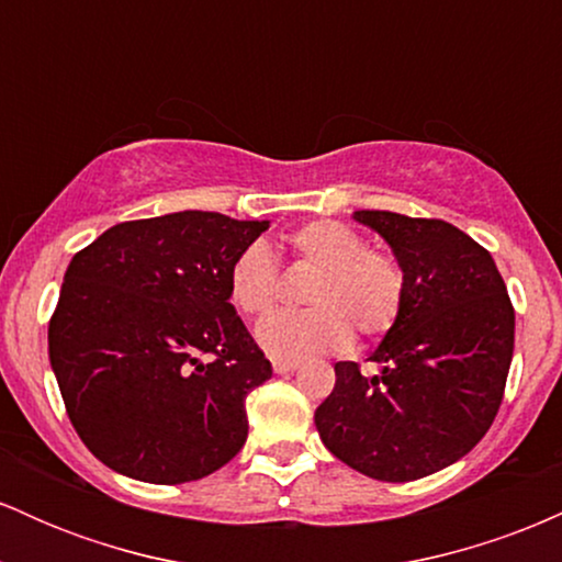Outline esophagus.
Returning <instances> with one entry per match:
<instances>
[{"mask_svg": "<svg viewBox=\"0 0 562 562\" xmlns=\"http://www.w3.org/2000/svg\"><path fill=\"white\" fill-rule=\"evenodd\" d=\"M272 367L277 375H288V372H295L301 367V362H285V359H272Z\"/></svg>", "mask_w": 562, "mask_h": 562, "instance_id": "1", "label": "esophagus"}]
</instances>
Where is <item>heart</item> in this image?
Segmentation results:
<instances>
[{
	"mask_svg": "<svg viewBox=\"0 0 562 562\" xmlns=\"http://www.w3.org/2000/svg\"><path fill=\"white\" fill-rule=\"evenodd\" d=\"M295 259L317 267L301 312H277L256 330L269 357L306 362L351 344L353 327L372 338L398 319L404 272L383 250L364 248L362 235L344 222L319 218L290 232ZM229 299L243 314H263L277 299V263L263 243L245 245L229 267Z\"/></svg>",
	"mask_w": 562,
	"mask_h": 562,
	"instance_id": "1",
	"label": "heart"
}]
</instances>
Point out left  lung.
Instances as JSON below:
<instances>
[{"label": "left lung", "mask_w": 562, "mask_h": 562, "mask_svg": "<svg viewBox=\"0 0 562 562\" xmlns=\"http://www.w3.org/2000/svg\"><path fill=\"white\" fill-rule=\"evenodd\" d=\"M404 272L398 319L372 351L378 375L335 364L314 412L322 443L375 481L454 465L492 428L515 346V312L486 248L441 218L353 211Z\"/></svg>", "instance_id": "left-lung-1"}]
</instances>
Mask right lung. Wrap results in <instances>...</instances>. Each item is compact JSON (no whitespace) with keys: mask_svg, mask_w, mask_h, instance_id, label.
I'll return each instance as SVG.
<instances>
[{"mask_svg":"<svg viewBox=\"0 0 562 562\" xmlns=\"http://www.w3.org/2000/svg\"><path fill=\"white\" fill-rule=\"evenodd\" d=\"M269 222L179 211L115 224L79 250L49 319V364L76 434L115 473L198 481L248 438L272 364L229 303V267Z\"/></svg>","mask_w":562,"mask_h":562,"instance_id":"add662e5","label":"right lung"}]
</instances>
